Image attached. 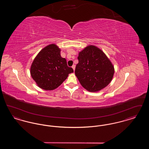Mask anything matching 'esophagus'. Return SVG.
Here are the masks:
<instances>
[{"instance_id": "1", "label": "esophagus", "mask_w": 149, "mask_h": 149, "mask_svg": "<svg viewBox=\"0 0 149 149\" xmlns=\"http://www.w3.org/2000/svg\"><path fill=\"white\" fill-rule=\"evenodd\" d=\"M72 68L73 69V70H74V71L75 70V65H73L72 66Z\"/></svg>"}]
</instances>
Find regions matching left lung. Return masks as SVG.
I'll use <instances>...</instances> for the list:
<instances>
[{"label": "left lung", "instance_id": "left-lung-1", "mask_svg": "<svg viewBox=\"0 0 149 149\" xmlns=\"http://www.w3.org/2000/svg\"><path fill=\"white\" fill-rule=\"evenodd\" d=\"M78 59L75 74L85 89L98 92L110 83L113 77V66L102 50L88 46L79 52Z\"/></svg>", "mask_w": 149, "mask_h": 149}]
</instances>
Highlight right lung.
<instances>
[{
  "label": "right lung",
  "instance_id": "right-lung-1",
  "mask_svg": "<svg viewBox=\"0 0 149 149\" xmlns=\"http://www.w3.org/2000/svg\"><path fill=\"white\" fill-rule=\"evenodd\" d=\"M61 50L55 44L43 48L36 57L31 67V75L38 86L51 91L61 85L74 70L60 55Z\"/></svg>",
  "mask_w": 149,
  "mask_h": 149
}]
</instances>
